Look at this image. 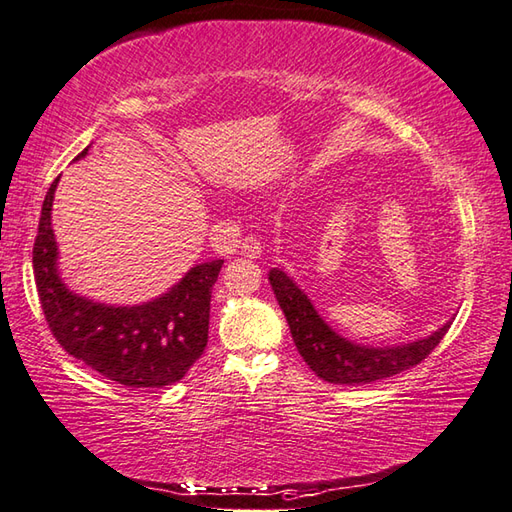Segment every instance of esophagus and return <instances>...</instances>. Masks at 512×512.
Returning a JSON list of instances; mask_svg holds the SVG:
<instances>
[{
    "label": "esophagus",
    "mask_w": 512,
    "mask_h": 512,
    "mask_svg": "<svg viewBox=\"0 0 512 512\" xmlns=\"http://www.w3.org/2000/svg\"><path fill=\"white\" fill-rule=\"evenodd\" d=\"M239 248H242V255L250 257V259H257L259 255H262V242H259V239L253 235L246 237Z\"/></svg>",
    "instance_id": "esophagus-1"
}]
</instances>
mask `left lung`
Returning a JSON list of instances; mask_svg holds the SVG:
<instances>
[{
    "instance_id": "obj_1",
    "label": "left lung",
    "mask_w": 512,
    "mask_h": 512,
    "mask_svg": "<svg viewBox=\"0 0 512 512\" xmlns=\"http://www.w3.org/2000/svg\"><path fill=\"white\" fill-rule=\"evenodd\" d=\"M268 279L270 286L275 290L279 306L284 310L299 355L304 357L308 368L328 384L362 386L404 373V370L422 364L439 346V342H442L450 328L448 322L444 328H439L437 333L406 346H359L348 342L344 337H339L335 330L317 315V310L310 304V299L295 286L293 279H290L284 270L273 268Z\"/></svg>"
}]
</instances>
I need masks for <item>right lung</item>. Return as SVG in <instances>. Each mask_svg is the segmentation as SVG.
<instances>
[{
	"mask_svg": "<svg viewBox=\"0 0 512 512\" xmlns=\"http://www.w3.org/2000/svg\"><path fill=\"white\" fill-rule=\"evenodd\" d=\"M86 150H82L84 157ZM50 184L33 246L39 304L50 333L68 355L126 388H164L182 379L208 344L210 295L224 259L190 268L186 277L144 306H104L77 297L57 273Z\"/></svg>",
	"mask_w": 512,
	"mask_h": 512,
	"instance_id": "right-lung-1",
	"label": "right lung"
}]
</instances>
